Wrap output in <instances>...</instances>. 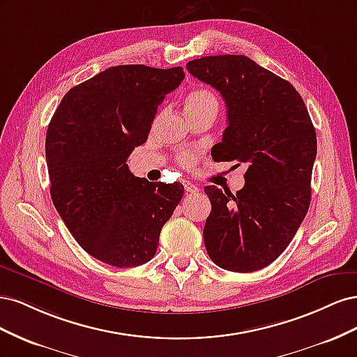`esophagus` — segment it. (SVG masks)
Segmentation results:
<instances>
[{"mask_svg": "<svg viewBox=\"0 0 357 357\" xmlns=\"http://www.w3.org/2000/svg\"><path fill=\"white\" fill-rule=\"evenodd\" d=\"M183 185H185V190L188 192V193H193V192H198V188L193 185V183H190V181H185L183 183Z\"/></svg>", "mask_w": 357, "mask_h": 357, "instance_id": "esophagus-1", "label": "esophagus"}]
</instances>
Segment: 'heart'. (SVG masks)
<instances>
[{"label":"heart","mask_w":357,"mask_h":357,"mask_svg":"<svg viewBox=\"0 0 357 357\" xmlns=\"http://www.w3.org/2000/svg\"><path fill=\"white\" fill-rule=\"evenodd\" d=\"M185 110L186 114L213 113L214 116L219 112V100L215 93L207 88H195L185 95ZM178 164L185 168H192L197 164L198 153L195 150H183L177 156Z\"/></svg>","instance_id":"obj_1"}]
</instances>
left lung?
<instances>
[{"label":"left lung","mask_w":357,"mask_h":357,"mask_svg":"<svg viewBox=\"0 0 357 357\" xmlns=\"http://www.w3.org/2000/svg\"><path fill=\"white\" fill-rule=\"evenodd\" d=\"M186 68L219 91L228 110L213 159L247 164L245 185L235 195L204 188L211 202L205 248L223 269L257 271L284 252L308 211L316 129L294 86L250 58L204 56Z\"/></svg>","instance_id":"left-lung-1"}]
</instances>
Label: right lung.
I'll return each mask as SVG.
<instances>
[{
    "instance_id": "1",
    "label": "right lung",
    "mask_w": 357,
    "mask_h": 357,
    "mask_svg": "<svg viewBox=\"0 0 357 357\" xmlns=\"http://www.w3.org/2000/svg\"><path fill=\"white\" fill-rule=\"evenodd\" d=\"M181 67L117 66L71 88L46 135L52 201L84 252L117 268L149 262L185 193L135 177L126 159L150 132Z\"/></svg>"
}]
</instances>
